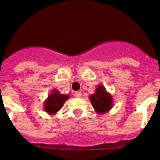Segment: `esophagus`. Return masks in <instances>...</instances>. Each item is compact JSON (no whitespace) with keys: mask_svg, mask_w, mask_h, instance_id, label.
<instances>
[{"mask_svg":"<svg viewBox=\"0 0 160 160\" xmlns=\"http://www.w3.org/2000/svg\"><path fill=\"white\" fill-rule=\"evenodd\" d=\"M74 96H75L76 98H81V97H82V95H81V93H80V92H76V93H74Z\"/></svg>","mask_w":160,"mask_h":160,"instance_id":"34e87169","label":"esophagus"}]
</instances>
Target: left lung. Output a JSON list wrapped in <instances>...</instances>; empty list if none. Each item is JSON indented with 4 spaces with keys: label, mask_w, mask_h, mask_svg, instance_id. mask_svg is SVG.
<instances>
[{
    "label": "left lung",
    "mask_w": 160,
    "mask_h": 160,
    "mask_svg": "<svg viewBox=\"0 0 160 160\" xmlns=\"http://www.w3.org/2000/svg\"><path fill=\"white\" fill-rule=\"evenodd\" d=\"M90 100L93 108L100 114L107 112L112 107V98L101 85L98 87L96 93L90 95Z\"/></svg>",
    "instance_id": "8db88e82"
}]
</instances>
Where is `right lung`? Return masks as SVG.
I'll return each instance as SVG.
<instances>
[{
  "label": "right lung",
  "mask_w": 160,
  "mask_h": 160,
  "mask_svg": "<svg viewBox=\"0 0 160 160\" xmlns=\"http://www.w3.org/2000/svg\"><path fill=\"white\" fill-rule=\"evenodd\" d=\"M69 98L68 95L60 94L57 90H53L45 103V110L49 114H55L60 110L63 103Z\"/></svg>",
  "instance_id": "add662e5"
}]
</instances>
